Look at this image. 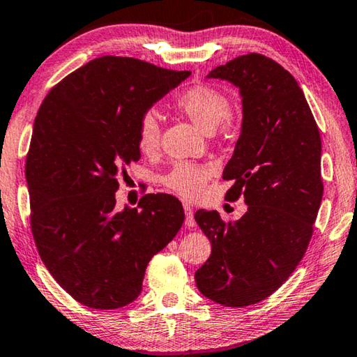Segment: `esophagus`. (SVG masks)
<instances>
[{"instance_id":"1","label":"esophagus","mask_w":357,"mask_h":357,"mask_svg":"<svg viewBox=\"0 0 357 357\" xmlns=\"http://www.w3.org/2000/svg\"><path fill=\"white\" fill-rule=\"evenodd\" d=\"M184 213H185V225L189 228L195 227L197 223H195V219H193V209L190 208L189 203H184Z\"/></svg>"}]
</instances>
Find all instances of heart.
Returning <instances> with one entry per match:
<instances>
[{
  "label": "heart",
  "mask_w": 357,
  "mask_h": 357,
  "mask_svg": "<svg viewBox=\"0 0 357 357\" xmlns=\"http://www.w3.org/2000/svg\"><path fill=\"white\" fill-rule=\"evenodd\" d=\"M174 105L204 132H214L219 126H225L231 112V104L227 96L208 84H195L184 89L176 98ZM137 143L142 153L148 155L154 154L159 148L160 124L155 113L148 112L140 118ZM211 174L213 167L209 165L178 162L162 176V184L179 197L195 200L202 197Z\"/></svg>",
  "instance_id": "heart-1"
}]
</instances>
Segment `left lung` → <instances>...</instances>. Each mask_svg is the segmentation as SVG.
Segmentation results:
<instances>
[{
    "label": "left lung",
    "mask_w": 357,
    "mask_h": 357,
    "mask_svg": "<svg viewBox=\"0 0 357 357\" xmlns=\"http://www.w3.org/2000/svg\"><path fill=\"white\" fill-rule=\"evenodd\" d=\"M243 98V129L223 179L225 198H244L247 213L225 223L217 211L195 220L211 241L197 287L225 307L269 298L309 247L323 198L321 137L298 82L274 59L249 53L211 70Z\"/></svg>",
    "instance_id": "1"
}]
</instances>
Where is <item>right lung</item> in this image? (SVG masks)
<instances>
[{
    "label": "right lung",
    "mask_w": 357,
    "mask_h": 357,
    "mask_svg": "<svg viewBox=\"0 0 357 357\" xmlns=\"http://www.w3.org/2000/svg\"><path fill=\"white\" fill-rule=\"evenodd\" d=\"M190 75L135 58L102 56L50 89L26 155L31 231L39 255L80 304L119 309L142 293L149 259L176 236L184 209L146 193L116 208L124 167L140 159V118Z\"/></svg>",
    "instance_id": "1"
}]
</instances>
